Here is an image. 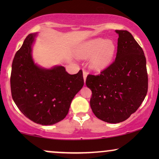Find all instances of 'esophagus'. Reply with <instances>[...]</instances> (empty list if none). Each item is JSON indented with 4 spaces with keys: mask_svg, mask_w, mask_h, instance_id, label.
<instances>
[{
    "mask_svg": "<svg viewBox=\"0 0 159 159\" xmlns=\"http://www.w3.org/2000/svg\"><path fill=\"white\" fill-rule=\"evenodd\" d=\"M87 76H88V74L85 71H83V79H84V82H85L86 81V78H87Z\"/></svg>",
    "mask_w": 159,
    "mask_h": 159,
    "instance_id": "esophagus-1",
    "label": "esophagus"
}]
</instances>
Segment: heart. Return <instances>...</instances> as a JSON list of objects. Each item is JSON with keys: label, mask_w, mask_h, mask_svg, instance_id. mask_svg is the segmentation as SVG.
<instances>
[{"label": "heart", "mask_w": 159, "mask_h": 159, "mask_svg": "<svg viewBox=\"0 0 159 159\" xmlns=\"http://www.w3.org/2000/svg\"><path fill=\"white\" fill-rule=\"evenodd\" d=\"M116 47L111 39L95 38L81 43L75 51L79 59H90V66L93 70L101 71L111 64L116 53Z\"/></svg>", "instance_id": "b5f03b06"}]
</instances>
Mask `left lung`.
I'll use <instances>...</instances> for the list:
<instances>
[{"instance_id":"1","label":"left lung","mask_w":159,"mask_h":159,"mask_svg":"<svg viewBox=\"0 0 159 159\" xmlns=\"http://www.w3.org/2000/svg\"><path fill=\"white\" fill-rule=\"evenodd\" d=\"M118 46L114 62L101 75H88L90 104L97 118L108 123L125 121L138 110L148 92L146 58L131 33L115 30Z\"/></svg>"}]
</instances>
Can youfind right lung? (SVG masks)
I'll return each instance as SVG.
<instances>
[{"instance_id": "1", "label": "right lung", "mask_w": 159, "mask_h": 159, "mask_svg": "<svg viewBox=\"0 0 159 159\" xmlns=\"http://www.w3.org/2000/svg\"><path fill=\"white\" fill-rule=\"evenodd\" d=\"M37 33L30 34L13 60L11 90L14 103L26 117L42 125L64 119L71 101L84 85L82 70L69 75L63 66L45 68L32 57Z\"/></svg>"}]
</instances>
